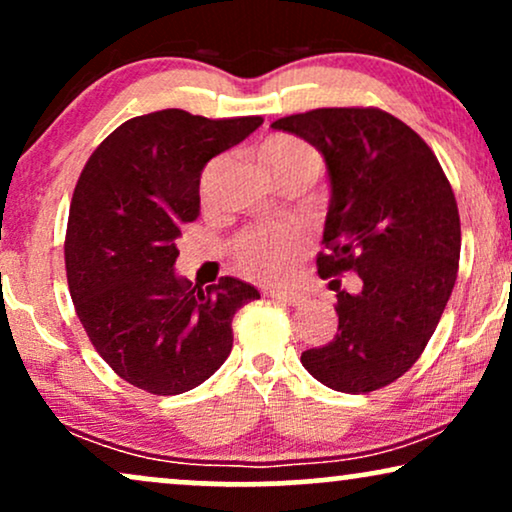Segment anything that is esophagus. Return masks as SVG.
I'll return each mask as SVG.
<instances>
[{"mask_svg":"<svg viewBox=\"0 0 512 512\" xmlns=\"http://www.w3.org/2000/svg\"><path fill=\"white\" fill-rule=\"evenodd\" d=\"M271 297L283 304H290V307H297V304L307 302V293H302V290H295V288H281V290H274Z\"/></svg>","mask_w":512,"mask_h":512,"instance_id":"obj_1","label":"esophagus"}]
</instances>
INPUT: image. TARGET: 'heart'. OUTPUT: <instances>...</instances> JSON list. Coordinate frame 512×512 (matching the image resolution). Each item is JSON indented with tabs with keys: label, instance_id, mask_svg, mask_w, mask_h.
<instances>
[{
	"label": "heart",
	"instance_id": "1",
	"mask_svg": "<svg viewBox=\"0 0 512 512\" xmlns=\"http://www.w3.org/2000/svg\"><path fill=\"white\" fill-rule=\"evenodd\" d=\"M257 160L274 181H309L321 172V155L302 139L274 134L257 148ZM300 250V236L290 229H252L236 241V260L252 276L283 274Z\"/></svg>",
	"mask_w": 512,
	"mask_h": 512
}]
</instances>
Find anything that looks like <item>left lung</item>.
Masks as SVG:
<instances>
[{
    "label": "left lung",
    "instance_id": "obj_1",
    "mask_svg": "<svg viewBox=\"0 0 512 512\" xmlns=\"http://www.w3.org/2000/svg\"><path fill=\"white\" fill-rule=\"evenodd\" d=\"M323 155L331 177L321 278L357 270L362 290L338 286V335L302 352L319 383L366 394L416 364L449 302L461 257V217L432 148L380 108H316L271 122Z\"/></svg>",
    "mask_w": 512,
    "mask_h": 512
}]
</instances>
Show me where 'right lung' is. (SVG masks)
Returning <instances> with one entry per match:
<instances>
[{"label": "right lung", "instance_id": "obj_1", "mask_svg": "<svg viewBox=\"0 0 512 512\" xmlns=\"http://www.w3.org/2000/svg\"><path fill=\"white\" fill-rule=\"evenodd\" d=\"M262 122L179 108L139 115L101 141L77 179L70 297L101 359L139 390L167 397L205 383L229 357L234 314L260 300L238 278L200 288L174 274V241L200 212L203 167Z\"/></svg>", "mask_w": 512, "mask_h": 512}]
</instances>
